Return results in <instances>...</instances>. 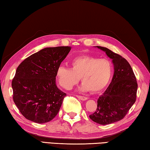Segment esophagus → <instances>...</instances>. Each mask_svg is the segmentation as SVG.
I'll list each match as a JSON object with an SVG mask.
<instances>
[{"label":"esophagus","instance_id":"34e87169","mask_svg":"<svg viewBox=\"0 0 150 150\" xmlns=\"http://www.w3.org/2000/svg\"><path fill=\"white\" fill-rule=\"evenodd\" d=\"M76 97L78 98V99H80L81 100H83V101H84V100H87V98L85 97V96H78L77 95Z\"/></svg>","mask_w":150,"mask_h":150}]
</instances>
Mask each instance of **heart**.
Segmentation results:
<instances>
[{
    "instance_id": "b5f03b06",
    "label": "heart",
    "mask_w": 150,
    "mask_h": 150,
    "mask_svg": "<svg viewBox=\"0 0 150 150\" xmlns=\"http://www.w3.org/2000/svg\"><path fill=\"white\" fill-rule=\"evenodd\" d=\"M70 65L71 68L60 66L56 73L59 85L68 90L76 85L81 78V91L99 92L107 86L112 76L113 64L108 58L80 56L74 58Z\"/></svg>"
}]
</instances>
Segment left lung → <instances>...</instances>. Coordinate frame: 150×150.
I'll use <instances>...</instances> for the list:
<instances>
[{"mask_svg":"<svg viewBox=\"0 0 150 150\" xmlns=\"http://www.w3.org/2000/svg\"><path fill=\"white\" fill-rule=\"evenodd\" d=\"M112 60L114 72L106 90L98 99L97 109L89 117L101 125L123 119L136 100L137 83L128 62L110 49L97 46Z\"/></svg>","mask_w":150,"mask_h":150,"instance_id":"8db88e82","label":"left lung"}]
</instances>
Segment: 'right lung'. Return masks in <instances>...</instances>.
<instances>
[{"instance_id":"add662e5","label":"right lung","mask_w":150,"mask_h":150,"mask_svg":"<svg viewBox=\"0 0 150 150\" xmlns=\"http://www.w3.org/2000/svg\"><path fill=\"white\" fill-rule=\"evenodd\" d=\"M70 46L42 49L23 60L12 81L13 100L27 120L38 124L54 118L66 94L56 84V70Z\"/></svg>"}]
</instances>
